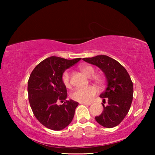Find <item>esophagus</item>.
Masks as SVG:
<instances>
[{
    "label": "esophagus",
    "mask_w": 155,
    "mask_h": 155,
    "mask_svg": "<svg viewBox=\"0 0 155 155\" xmlns=\"http://www.w3.org/2000/svg\"><path fill=\"white\" fill-rule=\"evenodd\" d=\"M79 103L81 104H85V105H90V104H91V103H87V102H80Z\"/></svg>",
    "instance_id": "1"
}]
</instances>
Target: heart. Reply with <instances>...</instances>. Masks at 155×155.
I'll use <instances>...</instances> for the list:
<instances>
[{
  "instance_id": "b5f03b06",
  "label": "heart",
  "mask_w": 155,
  "mask_h": 155,
  "mask_svg": "<svg viewBox=\"0 0 155 155\" xmlns=\"http://www.w3.org/2000/svg\"><path fill=\"white\" fill-rule=\"evenodd\" d=\"M81 70L84 74L87 77H91L95 73V68L90 65H83L81 66ZM62 83L65 87L69 88L71 86V81H70V72L65 71L63 73L61 77ZM93 80L97 85L102 87L104 85L105 79L103 77L96 75L94 77ZM97 94V90L93 86H90L86 88H78L76 89L70 94V97L72 100L77 102H90Z\"/></svg>"
}]
</instances>
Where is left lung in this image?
Listing matches in <instances>:
<instances>
[{"label":"left lung","mask_w":155,"mask_h":155,"mask_svg":"<svg viewBox=\"0 0 155 155\" xmlns=\"http://www.w3.org/2000/svg\"><path fill=\"white\" fill-rule=\"evenodd\" d=\"M83 61L95 65L103 70L107 78V87L100 97L103 103V111L95 119L99 124L113 128L120 124L127 115L132 103L133 85L124 66L107 55L83 58Z\"/></svg>","instance_id":"8db88e82"}]
</instances>
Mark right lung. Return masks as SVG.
<instances>
[{
	"instance_id": "obj_1",
	"label": "right lung",
	"mask_w": 155,
	"mask_h": 155,
	"mask_svg": "<svg viewBox=\"0 0 155 155\" xmlns=\"http://www.w3.org/2000/svg\"><path fill=\"white\" fill-rule=\"evenodd\" d=\"M81 59L52 56L41 61L31 72L28 81L30 106L38 121L49 129H64L74 117L78 103L65 100L67 90L61 77L65 70ZM59 101L64 103L59 106Z\"/></svg>"
}]
</instances>
